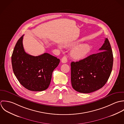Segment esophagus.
<instances>
[{"label":"esophagus","instance_id":"1","mask_svg":"<svg viewBox=\"0 0 124 124\" xmlns=\"http://www.w3.org/2000/svg\"><path fill=\"white\" fill-rule=\"evenodd\" d=\"M68 61V59H67V57L65 56H63L61 59V62L63 63H66Z\"/></svg>","mask_w":124,"mask_h":124}]
</instances>
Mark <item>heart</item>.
<instances>
[{
	"label": "heart",
	"instance_id": "obj_1",
	"mask_svg": "<svg viewBox=\"0 0 124 124\" xmlns=\"http://www.w3.org/2000/svg\"><path fill=\"white\" fill-rule=\"evenodd\" d=\"M91 51V47L88 44H82L72 48L70 52L71 56L77 60L83 59Z\"/></svg>",
	"mask_w": 124,
	"mask_h": 124
}]
</instances>
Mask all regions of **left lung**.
I'll return each mask as SVG.
<instances>
[{"label": "left lung", "mask_w": 124, "mask_h": 124, "mask_svg": "<svg viewBox=\"0 0 124 124\" xmlns=\"http://www.w3.org/2000/svg\"><path fill=\"white\" fill-rule=\"evenodd\" d=\"M99 52L71 63V81L75 91L89 93L101 88L112 72L113 54L107 38Z\"/></svg>", "instance_id": "8db88e82"}]
</instances>
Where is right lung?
Segmentation results:
<instances>
[{"instance_id":"obj_1","label":"right lung","mask_w":124,"mask_h":124,"mask_svg":"<svg viewBox=\"0 0 124 124\" xmlns=\"http://www.w3.org/2000/svg\"><path fill=\"white\" fill-rule=\"evenodd\" d=\"M23 37L17 41L11 56L13 72L19 82L28 90H46L60 59L46 53L36 56L27 54L23 48Z\"/></svg>"}]
</instances>
